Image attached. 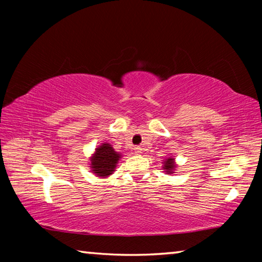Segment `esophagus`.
<instances>
[{"label": "esophagus", "instance_id": "34e87169", "mask_svg": "<svg viewBox=\"0 0 262 262\" xmlns=\"http://www.w3.org/2000/svg\"><path fill=\"white\" fill-rule=\"evenodd\" d=\"M134 152L136 155H141L142 154V148L140 147V145H136V147H134Z\"/></svg>", "mask_w": 262, "mask_h": 262}]
</instances>
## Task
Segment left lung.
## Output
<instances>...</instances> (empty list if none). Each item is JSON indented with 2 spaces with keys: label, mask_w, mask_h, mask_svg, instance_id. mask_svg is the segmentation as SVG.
Masks as SVG:
<instances>
[{
  "label": "left lung",
  "mask_w": 262,
  "mask_h": 262,
  "mask_svg": "<svg viewBox=\"0 0 262 262\" xmlns=\"http://www.w3.org/2000/svg\"><path fill=\"white\" fill-rule=\"evenodd\" d=\"M164 167H165V170H167L166 172H168V173H173V172H172V170H173V168H174L173 158L166 159V161L164 162Z\"/></svg>",
  "instance_id": "left-lung-1"
}]
</instances>
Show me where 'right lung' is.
Listing matches in <instances>:
<instances>
[{
	"instance_id": "obj_1",
	"label": "right lung",
	"mask_w": 262,
	"mask_h": 262,
	"mask_svg": "<svg viewBox=\"0 0 262 262\" xmlns=\"http://www.w3.org/2000/svg\"><path fill=\"white\" fill-rule=\"evenodd\" d=\"M120 155L114 151L111 144L104 143L96 149L94 157L91 158V168L98 177H107L113 173L115 165Z\"/></svg>"
}]
</instances>
